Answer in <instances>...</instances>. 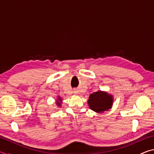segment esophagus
<instances>
[{"instance_id": "34e87169", "label": "esophagus", "mask_w": 154, "mask_h": 154, "mask_svg": "<svg viewBox=\"0 0 154 154\" xmlns=\"http://www.w3.org/2000/svg\"><path fill=\"white\" fill-rule=\"evenodd\" d=\"M74 93L75 94H77V90H74Z\"/></svg>"}]
</instances>
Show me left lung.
Returning <instances> with one entry per match:
<instances>
[{
	"mask_svg": "<svg viewBox=\"0 0 154 154\" xmlns=\"http://www.w3.org/2000/svg\"><path fill=\"white\" fill-rule=\"evenodd\" d=\"M113 101V96L100 90L91 94L88 103L92 111L96 113H103L111 108Z\"/></svg>",
	"mask_w": 154,
	"mask_h": 154,
	"instance_id": "8db88e82",
	"label": "left lung"
}]
</instances>
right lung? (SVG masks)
<instances>
[{"instance_id":"1","label":"right lung","mask_w":154,"mask_h":154,"mask_svg":"<svg viewBox=\"0 0 154 154\" xmlns=\"http://www.w3.org/2000/svg\"><path fill=\"white\" fill-rule=\"evenodd\" d=\"M61 101H62V98L60 97H58L57 98L56 100V105L58 106H61Z\"/></svg>"}]
</instances>
